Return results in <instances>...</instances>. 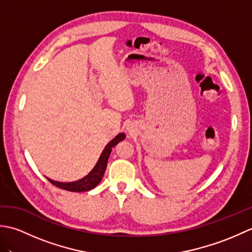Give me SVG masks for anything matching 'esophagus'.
<instances>
[{"label": "esophagus", "mask_w": 252, "mask_h": 252, "mask_svg": "<svg viewBox=\"0 0 252 252\" xmlns=\"http://www.w3.org/2000/svg\"><path fill=\"white\" fill-rule=\"evenodd\" d=\"M127 130H129V131L131 132V131H132V127H130V129H129V127H127Z\"/></svg>", "instance_id": "obj_1"}]
</instances>
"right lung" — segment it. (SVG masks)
Here are the masks:
<instances>
[{
  "instance_id": "1",
  "label": "right lung",
  "mask_w": 252,
  "mask_h": 252,
  "mask_svg": "<svg viewBox=\"0 0 252 252\" xmlns=\"http://www.w3.org/2000/svg\"><path fill=\"white\" fill-rule=\"evenodd\" d=\"M125 138H126L125 133H119V134L112 138V140L105 146L104 151L101 152L97 162H96V164L94 165V168L91 170L87 175L83 176L82 179L73 181V182H60V181L52 180L50 178H47V176H45V178L49 180L53 185L69 191L81 192V191H88V190L93 189L94 187L98 185L101 179H103L112 147L116 146L118 143L123 141Z\"/></svg>"
}]
</instances>
